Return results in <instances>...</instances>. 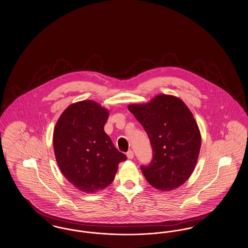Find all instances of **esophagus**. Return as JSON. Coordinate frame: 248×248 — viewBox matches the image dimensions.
I'll return each mask as SVG.
<instances>
[{
  "mask_svg": "<svg viewBox=\"0 0 248 248\" xmlns=\"http://www.w3.org/2000/svg\"><path fill=\"white\" fill-rule=\"evenodd\" d=\"M126 156H127L128 159H133V158H134V153H133V151H128V152L126 153Z\"/></svg>",
  "mask_w": 248,
  "mask_h": 248,
  "instance_id": "1",
  "label": "esophagus"
}]
</instances>
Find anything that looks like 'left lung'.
<instances>
[{
	"instance_id": "1",
	"label": "left lung",
	"mask_w": 248,
	"mask_h": 248,
	"mask_svg": "<svg viewBox=\"0 0 248 248\" xmlns=\"http://www.w3.org/2000/svg\"><path fill=\"white\" fill-rule=\"evenodd\" d=\"M148 134L153 161L141 171L155 189L172 190L184 184L197 163L201 133L189 108L177 96L158 94L149 103L128 105Z\"/></svg>"
}]
</instances>
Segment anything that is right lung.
<instances>
[{
    "label": "right lung",
    "instance_id": "right-lung-1",
    "mask_svg": "<svg viewBox=\"0 0 248 248\" xmlns=\"http://www.w3.org/2000/svg\"><path fill=\"white\" fill-rule=\"evenodd\" d=\"M108 110L92 100L68 107L54 130V152L59 169L76 189L94 193L114 179L126 156L104 131Z\"/></svg>",
    "mask_w": 248,
    "mask_h": 248
}]
</instances>
